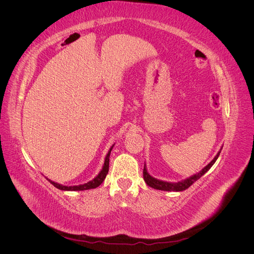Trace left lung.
I'll return each mask as SVG.
<instances>
[{"mask_svg":"<svg viewBox=\"0 0 254 254\" xmlns=\"http://www.w3.org/2000/svg\"><path fill=\"white\" fill-rule=\"evenodd\" d=\"M219 153L220 151H218V153L216 156H215V158L211 161V162L207 164L202 171L199 172L198 174L194 175L190 177V178L186 179V180H182L180 182H176V183H173V182H165V181H161V180H158V179H155L152 178V177L147 173V170H146V166L144 165V170H143V178H144V181L146 182V184H147L148 187L152 188V189H156V190H174V191H181V190H184L189 189L191 184H193L194 182H196L199 178H201V177L210 170V168L212 167V165L215 163V161L217 160V158L219 157Z\"/></svg>","mask_w":254,"mask_h":254,"instance_id":"1","label":"left lung"}]
</instances>
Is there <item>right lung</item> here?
<instances>
[{
    "instance_id": "1",
    "label": "right lung",
    "mask_w": 254,
    "mask_h": 254,
    "mask_svg": "<svg viewBox=\"0 0 254 254\" xmlns=\"http://www.w3.org/2000/svg\"><path fill=\"white\" fill-rule=\"evenodd\" d=\"M113 146L114 145H112V147L110 148L108 153H107L106 159H105V163H104V166H103V170L101 171V173H99L92 181H89V182L84 183V184H80V186H74V187L61 186V184L54 182V181H52L50 179H49V181L53 184L54 187L59 189V190H91V189H95V188L99 187L103 183V181L106 178L107 174H108V172H109V157H110V153H111V150L113 148Z\"/></svg>"
}]
</instances>
